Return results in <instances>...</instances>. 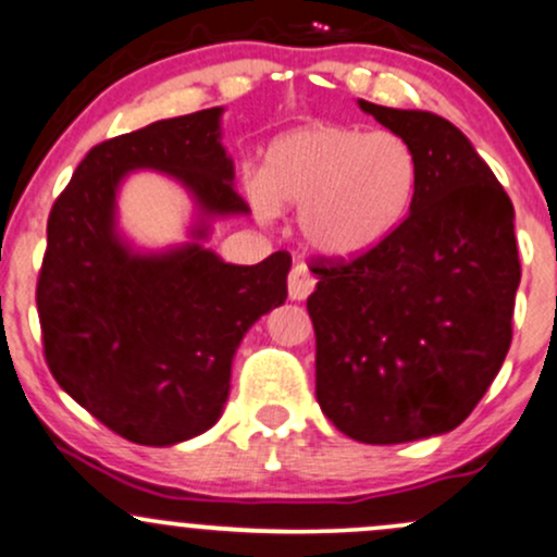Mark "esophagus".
Returning a JSON list of instances; mask_svg holds the SVG:
<instances>
[{"label":"esophagus","instance_id":"34e87169","mask_svg":"<svg viewBox=\"0 0 557 557\" xmlns=\"http://www.w3.org/2000/svg\"><path fill=\"white\" fill-rule=\"evenodd\" d=\"M313 286H315L313 273L308 271L305 262H297V265L289 271V278H286V289H289L292 300H305V297L313 292Z\"/></svg>","mask_w":557,"mask_h":557}]
</instances>
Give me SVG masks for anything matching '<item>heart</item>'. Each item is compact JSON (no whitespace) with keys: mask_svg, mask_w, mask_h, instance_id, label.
Wrapping results in <instances>:
<instances>
[{"mask_svg":"<svg viewBox=\"0 0 557 557\" xmlns=\"http://www.w3.org/2000/svg\"><path fill=\"white\" fill-rule=\"evenodd\" d=\"M420 188V159L396 133L319 124L278 137L265 153L252 201L262 218L300 207L310 249L334 260L363 257L398 231Z\"/></svg>","mask_w":557,"mask_h":557,"instance_id":"b5f03b06","label":"heart"}]
</instances>
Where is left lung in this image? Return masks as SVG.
Here are the masks:
<instances>
[{
  "mask_svg": "<svg viewBox=\"0 0 557 557\" xmlns=\"http://www.w3.org/2000/svg\"><path fill=\"white\" fill-rule=\"evenodd\" d=\"M420 159L404 223L363 257H321L308 297L315 398L339 433L406 444L448 433L512 343L520 260L512 201L470 140L428 111L358 100Z\"/></svg>",
  "mask_w": 557,
  "mask_h": 557,
  "instance_id": "left-lung-1",
  "label": "left lung"
}]
</instances>
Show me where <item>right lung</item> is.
Masks as SVG:
<instances>
[{"label": "right lung", "instance_id": "1", "mask_svg": "<svg viewBox=\"0 0 557 557\" xmlns=\"http://www.w3.org/2000/svg\"><path fill=\"white\" fill-rule=\"evenodd\" d=\"M220 113L164 119L92 146L47 218L37 278L47 367L95 420L140 446L212 428L244 332L286 300V252L231 265L199 244L140 257L113 236L116 185L137 166L181 177L209 214L247 212L220 146Z\"/></svg>", "mask_w": 557, "mask_h": 557}]
</instances>
